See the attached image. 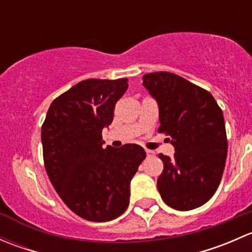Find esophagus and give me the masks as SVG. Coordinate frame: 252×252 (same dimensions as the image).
Here are the masks:
<instances>
[{
    "mask_svg": "<svg viewBox=\"0 0 252 252\" xmlns=\"http://www.w3.org/2000/svg\"><path fill=\"white\" fill-rule=\"evenodd\" d=\"M145 151H146V155H147V157H151V156H155V151H152V150H145Z\"/></svg>",
    "mask_w": 252,
    "mask_h": 252,
    "instance_id": "34e87169",
    "label": "esophagus"
}]
</instances>
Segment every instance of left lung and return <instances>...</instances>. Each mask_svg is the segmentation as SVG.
Returning <instances> with one entry per match:
<instances>
[{
	"instance_id": "1",
	"label": "left lung",
	"mask_w": 252,
	"mask_h": 252,
	"mask_svg": "<svg viewBox=\"0 0 252 252\" xmlns=\"http://www.w3.org/2000/svg\"><path fill=\"white\" fill-rule=\"evenodd\" d=\"M142 85L156 100L159 133L174 146V157L159 154L163 172L157 179L162 200L172 208L200 207L217 190L227 158L223 112L213 96L168 72L145 74Z\"/></svg>"
}]
</instances>
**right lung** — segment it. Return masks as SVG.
I'll return each instance as SVG.
<instances>
[{
  "mask_svg": "<svg viewBox=\"0 0 252 252\" xmlns=\"http://www.w3.org/2000/svg\"><path fill=\"white\" fill-rule=\"evenodd\" d=\"M128 79H88L58 96L41 128L44 162L57 194L79 217L107 222L129 205L130 180L146 157L136 144L103 149Z\"/></svg>",
  "mask_w": 252,
  "mask_h": 252,
  "instance_id": "add662e5",
  "label": "right lung"
}]
</instances>
